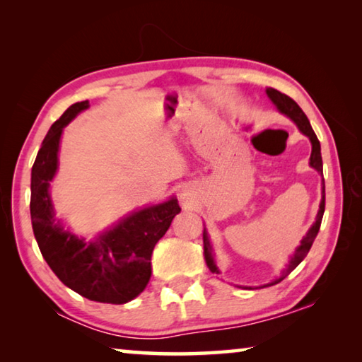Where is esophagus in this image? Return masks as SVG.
<instances>
[{"label": "esophagus", "instance_id": "esophagus-1", "mask_svg": "<svg viewBox=\"0 0 362 362\" xmlns=\"http://www.w3.org/2000/svg\"><path fill=\"white\" fill-rule=\"evenodd\" d=\"M182 199H183V196H182Z\"/></svg>", "mask_w": 362, "mask_h": 362}]
</instances>
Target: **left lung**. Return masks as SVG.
I'll list each match as a JSON object with an SVG mask.
<instances>
[{
  "label": "left lung",
  "mask_w": 362,
  "mask_h": 362,
  "mask_svg": "<svg viewBox=\"0 0 362 362\" xmlns=\"http://www.w3.org/2000/svg\"><path fill=\"white\" fill-rule=\"evenodd\" d=\"M267 95L268 99L272 100V103L274 107H276L278 112L281 115L287 116V118L292 119L296 122V126L298 127V131L303 134L310 139L311 142V156H310V166L313 168L315 170H317V174H321L322 177V158H321V145H320V140H317L316 134L313 131V127H311L308 118H306V115L303 113V110L300 108L296 100H292L289 95H286L283 93H279V90L273 89V88H268L267 90ZM324 207H326V187H324V179L321 180V203H320V209H317L316 214V220L315 223L310 226L308 231H306V235L302 238V241H300V246H297L296 252L287 262L286 268L283 269V273H281V276H278L276 279H273L272 283L268 284H263L260 287H268V286H274L283 281L287 274H289L292 269H296L298 267V263L302 262L306 254H308V250L313 246V241L317 235V231H320V226H321V220L324 216ZM203 243H204V259H206V265L207 268L211 269L212 273L220 274V269L217 267L216 260H214V255H212V246H211V240H209V235H207V230L204 226V231H203Z\"/></svg>",
  "instance_id": "1"
}]
</instances>
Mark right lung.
<instances>
[{"instance_id":"obj_1","label":"right lung","mask_w":362,"mask_h":362,"mask_svg":"<svg viewBox=\"0 0 362 362\" xmlns=\"http://www.w3.org/2000/svg\"><path fill=\"white\" fill-rule=\"evenodd\" d=\"M89 102H76L54 122L32 168L30 216L33 233L49 268L79 296L100 303L122 305L136 298L151 276V254L180 212L175 196L132 211L105 231L86 240L56 217L51 182L59 169L60 139Z\"/></svg>"}]
</instances>
